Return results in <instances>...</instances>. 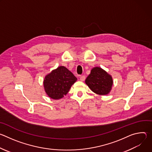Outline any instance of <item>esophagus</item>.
Returning a JSON list of instances; mask_svg holds the SVG:
<instances>
[{"mask_svg": "<svg viewBox=\"0 0 152 152\" xmlns=\"http://www.w3.org/2000/svg\"><path fill=\"white\" fill-rule=\"evenodd\" d=\"M80 80L81 81H84V80H85V76H84V75L81 76L80 77Z\"/></svg>", "mask_w": 152, "mask_h": 152, "instance_id": "34e87169", "label": "esophagus"}]
</instances>
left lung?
Segmentation results:
<instances>
[{"mask_svg":"<svg viewBox=\"0 0 152 152\" xmlns=\"http://www.w3.org/2000/svg\"><path fill=\"white\" fill-rule=\"evenodd\" d=\"M85 83L94 93L106 95L109 93L113 85L112 76L99 67H94L86 77Z\"/></svg>","mask_w":152,"mask_h":152,"instance_id":"left-lung-1","label":"left lung"}]
</instances>
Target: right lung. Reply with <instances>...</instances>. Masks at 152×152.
Masks as SVG:
<instances>
[{
    "label": "right lung",
    "instance_id": "right-lung-1",
    "mask_svg": "<svg viewBox=\"0 0 152 152\" xmlns=\"http://www.w3.org/2000/svg\"><path fill=\"white\" fill-rule=\"evenodd\" d=\"M76 80L77 78L66 67L59 66L45 76L43 84L48 96L58 100L68 93Z\"/></svg>",
    "mask_w": 152,
    "mask_h": 152
}]
</instances>
